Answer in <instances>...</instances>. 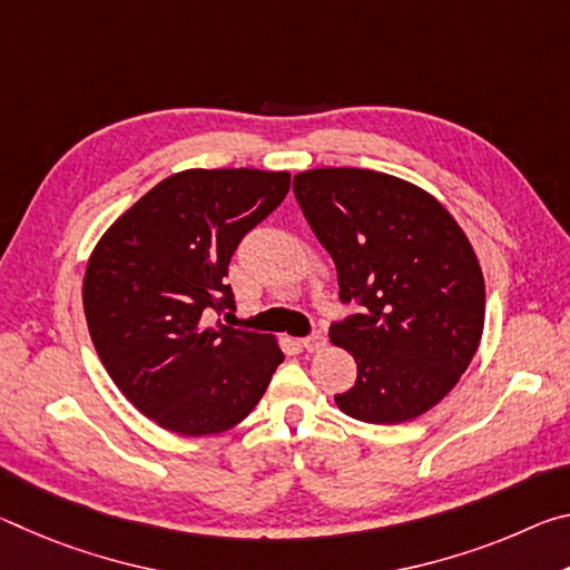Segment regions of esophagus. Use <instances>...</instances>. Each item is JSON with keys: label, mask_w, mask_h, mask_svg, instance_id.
Listing matches in <instances>:
<instances>
[{"label": "esophagus", "mask_w": 570, "mask_h": 570, "mask_svg": "<svg viewBox=\"0 0 570 570\" xmlns=\"http://www.w3.org/2000/svg\"><path fill=\"white\" fill-rule=\"evenodd\" d=\"M302 346H304L306 352H320V350H324V346H326V336L322 332L308 334V336H304V340H302Z\"/></svg>", "instance_id": "esophagus-1"}]
</instances>
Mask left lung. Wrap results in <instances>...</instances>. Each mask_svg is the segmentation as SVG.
<instances>
[{
  "label": "left lung",
  "mask_w": 570,
  "mask_h": 570,
  "mask_svg": "<svg viewBox=\"0 0 570 570\" xmlns=\"http://www.w3.org/2000/svg\"><path fill=\"white\" fill-rule=\"evenodd\" d=\"M294 196L330 250L342 304L356 306L330 326L356 362L336 404L372 424L420 417L455 387L482 336L485 282L468 236L430 193L387 173L306 170Z\"/></svg>",
  "instance_id": "obj_1"
}]
</instances>
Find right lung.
I'll list each match as a JSON object with an SVG mask.
<instances>
[{
    "label": "right lung",
    "mask_w": 570,
    "mask_h": 570,
    "mask_svg": "<svg viewBox=\"0 0 570 570\" xmlns=\"http://www.w3.org/2000/svg\"><path fill=\"white\" fill-rule=\"evenodd\" d=\"M288 173L183 170L115 220L92 250L82 304L105 370L146 417L216 435L256 407L284 362L274 336L206 312L234 306L230 256L286 198Z\"/></svg>",
    "instance_id": "obj_1"
}]
</instances>
